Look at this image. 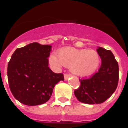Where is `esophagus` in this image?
<instances>
[{"instance_id": "1", "label": "esophagus", "mask_w": 128, "mask_h": 128, "mask_svg": "<svg viewBox=\"0 0 128 128\" xmlns=\"http://www.w3.org/2000/svg\"><path fill=\"white\" fill-rule=\"evenodd\" d=\"M64 80H67L70 77V75H68V74H64Z\"/></svg>"}]
</instances>
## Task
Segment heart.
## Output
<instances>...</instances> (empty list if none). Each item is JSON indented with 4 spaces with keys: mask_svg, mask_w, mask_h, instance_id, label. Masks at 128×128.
<instances>
[{
    "mask_svg": "<svg viewBox=\"0 0 128 128\" xmlns=\"http://www.w3.org/2000/svg\"><path fill=\"white\" fill-rule=\"evenodd\" d=\"M49 62L56 66L63 65L69 67L70 72L76 76L87 77L96 71L100 63V58L94 50L66 46L57 52V57L50 56Z\"/></svg>",
    "mask_w": 128,
    "mask_h": 128,
    "instance_id": "1",
    "label": "heart"
}]
</instances>
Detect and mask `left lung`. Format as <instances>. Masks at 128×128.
<instances>
[{
  "label": "left lung",
  "mask_w": 128,
  "mask_h": 128,
  "mask_svg": "<svg viewBox=\"0 0 128 128\" xmlns=\"http://www.w3.org/2000/svg\"><path fill=\"white\" fill-rule=\"evenodd\" d=\"M102 59L98 72L92 78L80 80V88L74 91L79 102L87 104H98L107 100L114 92L118 85V65L110 50L97 48Z\"/></svg>",
  "instance_id": "obj_1"
}]
</instances>
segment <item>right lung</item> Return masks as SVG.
Returning <instances> with one entry per match:
<instances>
[{
	"instance_id": "obj_1",
	"label": "right lung",
	"mask_w": 128,
	"mask_h": 128,
	"mask_svg": "<svg viewBox=\"0 0 128 128\" xmlns=\"http://www.w3.org/2000/svg\"><path fill=\"white\" fill-rule=\"evenodd\" d=\"M50 45L33 42L18 48L11 57L7 67L10 90L16 99L26 106H38L48 102L62 73L48 67Z\"/></svg>"
}]
</instances>
